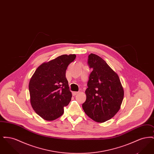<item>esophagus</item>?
I'll return each mask as SVG.
<instances>
[{"instance_id": "obj_1", "label": "esophagus", "mask_w": 154, "mask_h": 154, "mask_svg": "<svg viewBox=\"0 0 154 154\" xmlns=\"http://www.w3.org/2000/svg\"><path fill=\"white\" fill-rule=\"evenodd\" d=\"M79 93V92H73L72 94L73 96H75L76 95H77Z\"/></svg>"}]
</instances>
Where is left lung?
Wrapping results in <instances>:
<instances>
[{"label": "left lung", "instance_id": "left-lung-1", "mask_svg": "<svg viewBox=\"0 0 154 154\" xmlns=\"http://www.w3.org/2000/svg\"><path fill=\"white\" fill-rule=\"evenodd\" d=\"M88 65L92 69L85 91L87 99L82 105L89 117L104 122L119 110L124 92L117 74L98 55L91 54Z\"/></svg>", "mask_w": 154, "mask_h": 154}]
</instances>
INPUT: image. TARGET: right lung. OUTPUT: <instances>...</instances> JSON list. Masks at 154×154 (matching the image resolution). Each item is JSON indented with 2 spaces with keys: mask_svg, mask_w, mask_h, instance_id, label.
I'll list each match as a JSON object with an SVG mask.
<instances>
[{
  "mask_svg": "<svg viewBox=\"0 0 154 154\" xmlns=\"http://www.w3.org/2000/svg\"><path fill=\"white\" fill-rule=\"evenodd\" d=\"M76 57L63 55L38 67L29 81L30 103L37 114L46 121H53L64 112L72 99L66 71Z\"/></svg>",
  "mask_w": 154,
  "mask_h": 154,
  "instance_id": "obj_1",
  "label": "right lung"
}]
</instances>
